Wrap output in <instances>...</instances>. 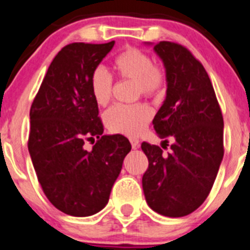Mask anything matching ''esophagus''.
<instances>
[{
  "mask_svg": "<svg viewBox=\"0 0 250 250\" xmlns=\"http://www.w3.org/2000/svg\"><path fill=\"white\" fill-rule=\"evenodd\" d=\"M130 144H132L133 149H137L139 146V139L138 138H130Z\"/></svg>",
  "mask_w": 250,
  "mask_h": 250,
  "instance_id": "34e87169",
  "label": "esophagus"
}]
</instances>
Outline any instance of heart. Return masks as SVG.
I'll return each mask as SVG.
<instances>
[{
  "instance_id": "1",
  "label": "heart",
  "mask_w": 250,
  "mask_h": 250,
  "mask_svg": "<svg viewBox=\"0 0 250 250\" xmlns=\"http://www.w3.org/2000/svg\"><path fill=\"white\" fill-rule=\"evenodd\" d=\"M114 69L118 76L136 83V97H146L162 93L167 83L165 71L159 65L153 64V59L146 51L138 48H129L122 51L114 59ZM113 80L104 66L93 69L90 79L92 97L99 106H107L112 97ZM153 117V112L146 104H136L130 106L116 104L104 113V125L112 133L136 137L144 132Z\"/></svg>"
}]
</instances>
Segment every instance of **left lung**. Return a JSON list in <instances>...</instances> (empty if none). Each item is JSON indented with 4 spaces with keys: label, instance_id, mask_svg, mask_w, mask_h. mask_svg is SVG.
<instances>
[{
    "label": "left lung",
    "instance_id": "left-lung-1",
    "mask_svg": "<svg viewBox=\"0 0 250 250\" xmlns=\"http://www.w3.org/2000/svg\"><path fill=\"white\" fill-rule=\"evenodd\" d=\"M149 44V43H148ZM154 51L167 74V97L153 120L170 151L143 142L149 167L143 184L146 204L167 217H183L207 199L223 159V117L201 62L180 44L160 42ZM167 148V146H163Z\"/></svg>",
    "mask_w": 250,
    "mask_h": 250
}]
</instances>
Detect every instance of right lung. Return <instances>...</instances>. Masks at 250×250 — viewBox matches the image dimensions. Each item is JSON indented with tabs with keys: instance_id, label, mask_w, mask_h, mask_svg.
Returning <instances> with one entry per match:
<instances>
[{
	"instance_id": "add662e5",
	"label": "right lung",
	"mask_w": 250,
	"mask_h": 250,
	"mask_svg": "<svg viewBox=\"0 0 250 250\" xmlns=\"http://www.w3.org/2000/svg\"><path fill=\"white\" fill-rule=\"evenodd\" d=\"M71 43L51 62L30 107L28 150L49 201L64 213L87 217L107 205L112 186L130 151L121 134L104 136L90 79L113 48ZM98 142L91 151L86 140Z\"/></svg>"
}]
</instances>
